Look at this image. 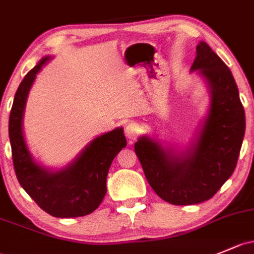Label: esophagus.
<instances>
[{"label": "esophagus", "instance_id": "34e87169", "mask_svg": "<svg viewBox=\"0 0 254 254\" xmlns=\"http://www.w3.org/2000/svg\"><path fill=\"white\" fill-rule=\"evenodd\" d=\"M138 135H140V125H138L137 123H129V124L125 127V136H127L130 141L137 138Z\"/></svg>", "mask_w": 254, "mask_h": 254}]
</instances>
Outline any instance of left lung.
Returning a JSON list of instances; mask_svg holds the SVG:
<instances>
[{
  "instance_id": "8db88e82",
  "label": "left lung",
  "mask_w": 254,
  "mask_h": 254,
  "mask_svg": "<svg viewBox=\"0 0 254 254\" xmlns=\"http://www.w3.org/2000/svg\"><path fill=\"white\" fill-rule=\"evenodd\" d=\"M191 70H201L210 87V108L192 151L178 157L142 136L135 153L153 191L176 205L212 198L236 168L246 119L230 69L203 41L196 47Z\"/></svg>"
}]
</instances>
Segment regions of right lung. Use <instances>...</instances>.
Returning a JSON list of instances; mask_svg holds the SVG:
<instances>
[{"label": "right lung", "mask_w": 254, "mask_h": 254, "mask_svg": "<svg viewBox=\"0 0 254 254\" xmlns=\"http://www.w3.org/2000/svg\"><path fill=\"white\" fill-rule=\"evenodd\" d=\"M45 57L20 82L9 114V132L14 172L21 188L41 209L57 218H75L92 213L107 192V175L114 157L127 146L122 127L95 138L75 162L60 172H49L31 158L24 141L21 120L29 90Z\"/></svg>", "instance_id": "obj_1"}]
</instances>
